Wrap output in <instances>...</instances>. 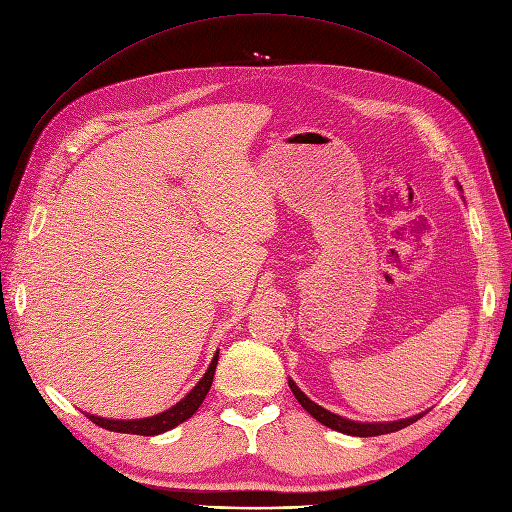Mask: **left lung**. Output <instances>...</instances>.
Segmentation results:
<instances>
[{
    "label": "left lung",
    "instance_id": "8db88e82",
    "mask_svg": "<svg viewBox=\"0 0 512 512\" xmlns=\"http://www.w3.org/2000/svg\"><path fill=\"white\" fill-rule=\"evenodd\" d=\"M288 386H290V391L294 393V397H297L299 404L309 414H312L318 423L327 425V427H331L335 431L348 433V436H356V438H371V436H382V433H393V431H399V429L412 425L414 421H418V418L423 416V414H416V416L404 418V421H391V423H359V421H350V418L333 414L327 408L314 404V401L309 399L292 380H288Z\"/></svg>",
    "mask_w": 512,
    "mask_h": 512
}]
</instances>
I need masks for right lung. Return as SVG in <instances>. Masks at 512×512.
<instances>
[{"label":"right lung","instance_id":"right-lung-1","mask_svg":"<svg viewBox=\"0 0 512 512\" xmlns=\"http://www.w3.org/2000/svg\"><path fill=\"white\" fill-rule=\"evenodd\" d=\"M218 356H220V352H215L209 369L205 371V376L200 378V382L179 401V404L168 408L166 412H160V414L149 416V418H132V421H115V418H102L96 414H85V416L91 423H96L108 431L136 433V436H158V433H164L168 429L181 425L183 421H188V418L200 408V404H203V399L207 397V393L211 389L215 365H218Z\"/></svg>","mask_w":512,"mask_h":512}]
</instances>
